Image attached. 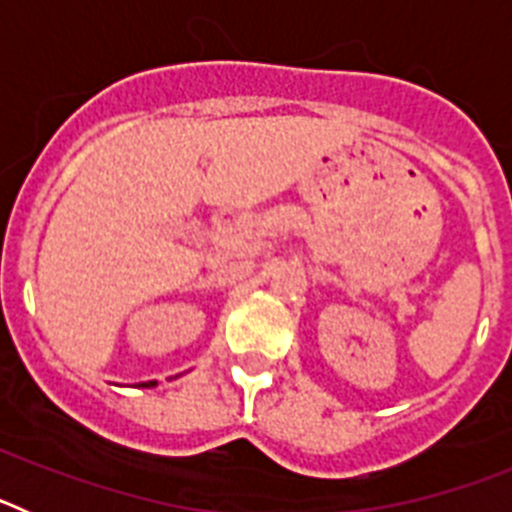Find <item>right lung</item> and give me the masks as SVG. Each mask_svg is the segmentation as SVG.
<instances>
[{
	"label": "right lung",
	"instance_id": "obj_1",
	"mask_svg": "<svg viewBox=\"0 0 512 512\" xmlns=\"http://www.w3.org/2000/svg\"><path fill=\"white\" fill-rule=\"evenodd\" d=\"M153 384H156V382H146V384H143V387H153Z\"/></svg>",
	"mask_w": 512,
	"mask_h": 512
}]
</instances>
